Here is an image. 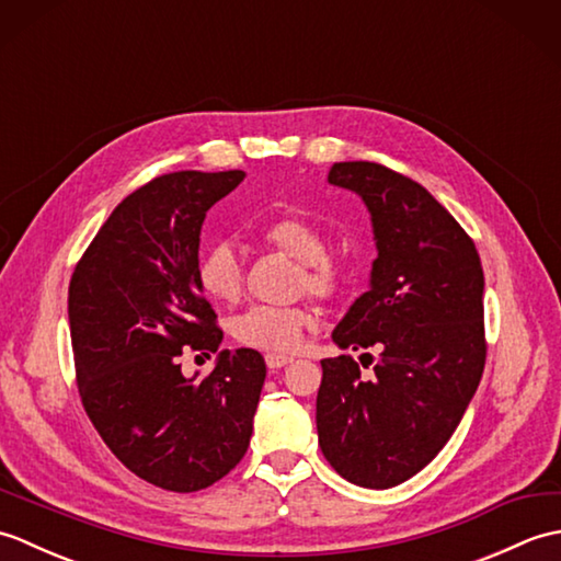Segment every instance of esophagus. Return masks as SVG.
<instances>
[{
    "label": "esophagus",
    "instance_id": "1",
    "mask_svg": "<svg viewBox=\"0 0 561 561\" xmlns=\"http://www.w3.org/2000/svg\"><path fill=\"white\" fill-rule=\"evenodd\" d=\"M265 362H267V368H272V371H274V368L289 366L294 359H291V356H282V354H267Z\"/></svg>",
    "mask_w": 561,
    "mask_h": 561
}]
</instances>
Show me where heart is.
Wrapping results in <instances>:
<instances>
[{
    "instance_id": "heart-1",
    "label": "heart",
    "mask_w": 561,
    "mask_h": 561,
    "mask_svg": "<svg viewBox=\"0 0 561 561\" xmlns=\"http://www.w3.org/2000/svg\"><path fill=\"white\" fill-rule=\"evenodd\" d=\"M262 241L284 250L301 262V287L320 299L335 296L344 284V265L328 255V238L320 226L306 217L272 219L262 226ZM199 289L217 301H233L243 289V260L229 243H214L197 257ZM313 325V313L308 306H265L255 304L231 320V335L238 344L270 354H289Z\"/></svg>"
}]
</instances>
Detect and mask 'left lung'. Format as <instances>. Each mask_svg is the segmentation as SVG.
<instances>
[{"label":"left lung","instance_id":"left-lung-1","mask_svg":"<svg viewBox=\"0 0 561 561\" xmlns=\"http://www.w3.org/2000/svg\"><path fill=\"white\" fill-rule=\"evenodd\" d=\"M328 181L366 202L378 248L371 289L332 340L342 350L374 347L378 359L364 354L374 364L368 378L350 354L320 362L318 444L344 480L388 490L436 458L480 386L482 262L462 226L412 178L342 161Z\"/></svg>","mask_w":561,"mask_h":561}]
</instances>
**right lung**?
<instances>
[{
    "instance_id": "1",
    "label": "right lung",
    "mask_w": 561,
    "mask_h": 561,
    "mask_svg": "<svg viewBox=\"0 0 561 561\" xmlns=\"http://www.w3.org/2000/svg\"><path fill=\"white\" fill-rule=\"evenodd\" d=\"M243 171H178L127 195L69 282V332L81 404L115 458L169 492H199L245 456L265 359L219 352L202 380L183 347L217 352L224 332L197 284L199 231Z\"/></svg>"
}]
</instances>
